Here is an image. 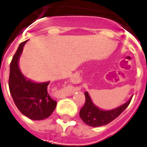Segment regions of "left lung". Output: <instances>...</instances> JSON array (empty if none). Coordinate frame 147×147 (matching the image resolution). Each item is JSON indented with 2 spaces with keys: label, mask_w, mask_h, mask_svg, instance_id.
I'll use <instances>...</instances> for the list:
<instances>
[{
  "label": "left lung",
  "mask_w": 147,
  "mask_h": 147,
  "mask_svg": "<svg viewBox=\"0 0 147 147\" xmlns=\"http://www.w3.org/2000/svg\"><path fill=\"white\" fill-rule=\"evenodd\" d=\"M85 103L80 110L79 116L84 123L94 127H98L111 123L127 107L131 100L130 98L128 101L120 107L110 111H104L94 105L87 92H85Z\"/></svg>",
  "instance_id": "1"
}]
</instances>
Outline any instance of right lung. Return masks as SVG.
<instances>
[{"instance_id": "right-lung-1", "label": "right lung", "mask_w": 147, "mask_h": 147, "mask_svg": "<svg viewBox=\"0 0 147 147\" xmlns=\"http://www.w3.org/2000/svg\"><path fill=\"white\" fill-rule=\"evenodd\" d=\"M27 40L20 44L10 65L9 89L20 111L31 120L40 121L50 116L57 102L48 93L49 82L36 83L26 79L19 69L18 62Z\"/></svg>"}]
</instances>
